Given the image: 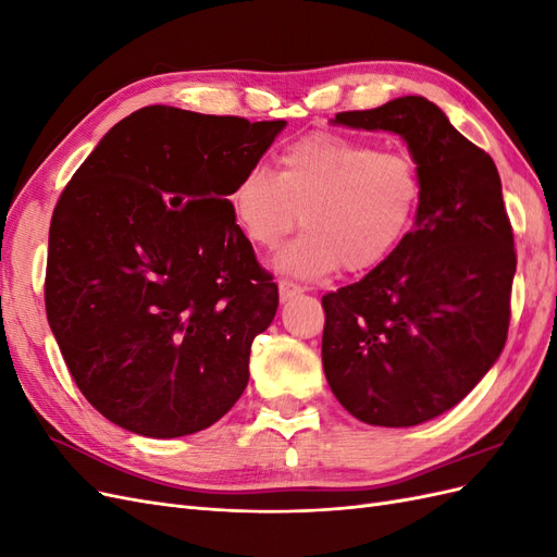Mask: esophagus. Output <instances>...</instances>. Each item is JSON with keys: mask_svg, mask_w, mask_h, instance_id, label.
I'll list each match as a JSON object with an SVG mask.
<instances>
[{"mask_svg": "<svg viewBox=\"0 0 557 557\" xmlns=\"http://www.w3.org/2000/svg\"><path fill=\"white\" fill-rule=\"evenodd\" d=\"M301 293H305V288H301V285H297L293 281H285V278L278 281V295H281L283 301H288V299H293V297H297Z\"/></svg>", "mask_w": 557, "mask_h": 557, "instance_id": "obj_1", "label": "esophagus"}]
</instances>
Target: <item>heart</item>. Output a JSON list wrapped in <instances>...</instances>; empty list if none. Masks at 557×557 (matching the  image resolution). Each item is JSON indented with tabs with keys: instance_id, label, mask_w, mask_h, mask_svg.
Listing matches in <instances>:
<instances>
[{
	"instance_id": "1",
	"label": "heart",
	"mask_w": 557,
	"mask_h": 557,
	"mask_svg": "<svg viewBox=\"0 0 557 557\" xmlns=\"http://www.w3.org/2000/svg\"><path fill=\"white\" fill-rule=\"evenodd\" d=\"M420 201L416 164L362 139L318 132L293 144L278 176L248 170L230 193V211L246 239L276 248L299 223L307 230L274 258L297 278H323L379 267L407 237Z\"/></svg>"
}]
</instances>
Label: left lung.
<instances>
[{
  "instance_id": "1",
  "label": "left lung",
  "mask_w": 557,
  "mask_h": 557,
  "mask_svg": "<svg viewBox=\"0 0 557 557\" xmlns=\"http://www.w3.org/2000/svg\"><path fill=\"white\" fill-rule=\"evenodd\" d=\"M395 132L420 176L416 227L362 281L323 297V369L367 425L411 428L465 399L507 342L513 232L493 158L425 97L336 113Z\"/></svg>"
}]
</instances>
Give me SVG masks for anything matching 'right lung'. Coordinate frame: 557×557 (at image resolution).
<instances>
[{
	"label": "right lung",
	"instance_id": "add662e5",
	"mask_svg": "<svg viewBox=\"0 0 557 557\" xmlns=\"http://www.w3.org/2000/svg\"><path fill=\"white\" fill-rule=\"evenodd\" d=\"M285 121L144 107L62 190L48 232L46 315L92 407L153 440L221 420L278 288L234 223L230 193Z\"/></svg>",
	"mask_w": 557,
	"mask_h": 557
}]
</instances>
